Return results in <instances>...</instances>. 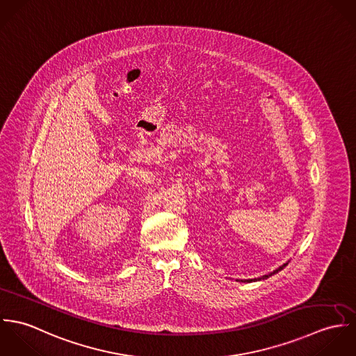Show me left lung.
Segmentation results:
<instances>
[{
	"label": "left lung",
	"instance_id": "obj_1",
	"mask_svg": "<svg viewBox=\"0 0 356 356\" xmlns=\"http://www.w3.org/2000/svg\"><path fill=\"white\" fill-rule=\"evenodd\" d=\"M286 264L288 263H284L282 266H280L277 270H274L273 273H270V274H267V275H261V277H259V278H254V280H247V281H243V282H252V281H260V280H266V278H268V277H271V275H274L275 273H278V271H281L284 267H286ZM238 281V280H237Z\"/></svg>",
	"mask_w": 356,
	"mask_h": 356
}]
</instances>
